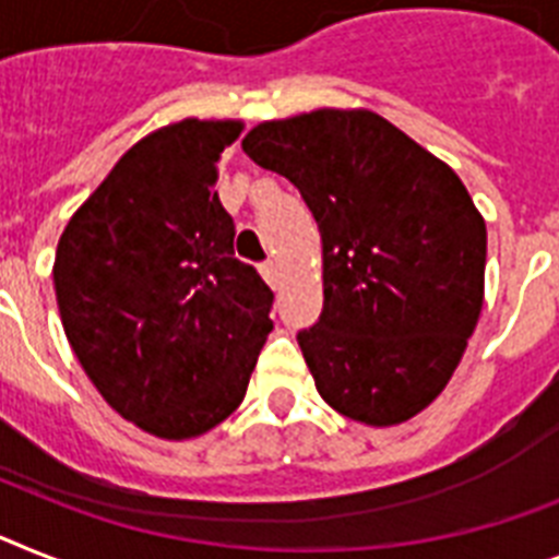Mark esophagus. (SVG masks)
Returning <instances> with one entry per match:
<instances>
[{"label": "esophagus", "instance_id": "obj_1", "mask_svg": "<svg viewBox=\"0 0 559 559\" xmlns=\"http://www.w3.org/2000/svg\"><path fill=\"white\" fill-rule=\"evenodd\" d=\"M260 274H262V280L271 285V288H276V285H280V265H276V262H265V265H260Z\"/></svg>", "mask_w": 559, "mask_h": 559}]
</instances>
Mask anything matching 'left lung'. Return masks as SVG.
I'll use <instances>...</instances> for the list:
<instances>
[{
    "label": "left lung",
    "mask_w": 559,
    "mask_h": 559,
    "mask_svg": "<svg viewBox=\"0 0 559 559\" xmlns=\"http://www.w3.org/2000/svg\"><path fill=\"white\" fill-rule=\"evenodd\" d=\"M242 151L294 182L320 228L325 302L297 336L320 396L362 426L417 417L483 311L486 219L463 179L366 108L269 119Z\"/></svg>",
    "instance_id": "1"
}]
</instances>
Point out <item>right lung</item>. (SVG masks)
<instances>
[{"mask_svg":"<svg viewBox=\"0 0 559 559\" xmlns=\"http://www.w3.org/2000/svg\"><path fill=\"white\" fill-rule=\"evenodd\" d=\"M242 128L193 117L156 128L59 237L64 336L105 403L159 440H193L237 412L274 329V294L234 257L214 191Z\"/></svg>","mask_w":559,"mask_h":559,"instance_id":"add662e5","label":"right lung"}]
</instances>
